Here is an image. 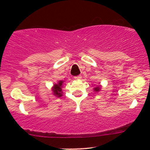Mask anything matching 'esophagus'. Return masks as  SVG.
<instances>
[{"label":"esophagus","mask_w":150,"mask_h":150,"mask_svg":"<svg viewBox=\"0 0 150 150\" xmlns=\"http://www.w3.org/2000/svg\"><path fill=\"white\" fill-rule=\"evenodd\" d=\"M81 78H82V76H81V75H77V76L75 77V80H80Z\"/></svg>","instance_id":"obj_1"}]
</instances>
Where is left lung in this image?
Masks as SVG:
<instances>
[{
    "label": "left lung",
    "instance_id": "obj_1",
    "mask_svg": "<svg viewBox=\"0 0 150 150\" xmlns=\"http://www.w3.org/2000/svg\"><path fill=\"white\" fill-rule=\"evenodd\" d=\"M99 89H100V87L98 86V87H96L95 88H94V91H96V92H98V91H99Z\"/></svg>",
    "mask_w": 150,
    "mask_h": 150
}]
</instances>
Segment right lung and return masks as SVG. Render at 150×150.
Returning a JSON list of instances; mask_svg holds the SVG:
<instances>
[{"label":"right lung","mask_w":150,"mask_h":150,"mask_svg":"<svg viewBox=\"0 0 150 150\" xmlns=\"http://www.w3.org/2000/svg\"><path fill=\"white\" fill-rule=\"evenodd\" d=\"M63 81H59V82L57 85H55L54 87H53V94L57 97H60L62 96V84H63Z\"/></svg>","instance_id":"add662e5"}]
</instances>
